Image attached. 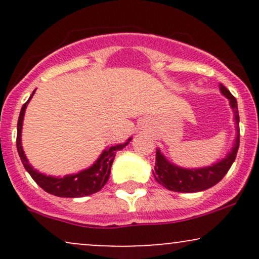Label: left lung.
<instances>
[{"label": "left lung", "instance_id": "left-lung-1", "mask_svg": "<svg viewBox=\"0 0 259 259\" xmlns=\"http://www.w3.org/2000/svg\"><path fill=\"white\" fill-rule=\"evenodd\" d=\"M219 90L222 95L229 100V105L234 112V121L236 127V138L230 152H228L224 158L219 159L213 164L202 168H183L174 164L167 157L160 152L159 148L156 150V163L152 170L157 183L164 186L165 189L175 192H200L209 189L218 184L228 170L233 165L236 158L237 150L240 145V129H239V111H237L236 99L230 94V91L224 85L219 84Z\"/></svg>", "mask_w": 259, "mask_h": 259}]
</instances>
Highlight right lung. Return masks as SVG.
I'll return each mask as SVG.
<instances>
[{"label": "right lung", "instance_id": "obj_1", "mask_svg": "<svg viewBox=\"0 0 259 259\" xmlns=\"http://www.w3.org/2000/svg\"><path fill=\"white\" fill-rule=\"evenodd\" d=\"M35 91H36V89L32 91L31 96L29 97L26 103L23 105L17 125V150L26 171L30 174V177L34 179L35 183L40 187H42L45 191L51 195L58 196V197H84V196L99 192L109 179L113 160H114L117 151L123 150L126 145H129V142L132 141L133 138L127 139L124 144L105 148L102 151V153L100 154L99 158L95 160L94 164L75 174H67L64 177H52V175L40 173V171L34 169V167L29 163V159L26 158L25 152L22 146V129L25 109L29 101L34 96Z\"/></svg>", "mask_w": 259, "mask_h": 259}]
</instances>
